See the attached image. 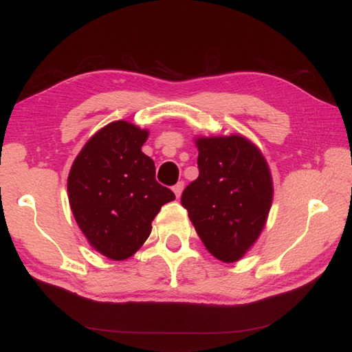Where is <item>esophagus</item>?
I'll return each instance as SVG.
<instances>
[{
  "label": "esophagus",
  "mask_w": 352,
  "mask_h": 352,
  "mask_svg": "<svg viewBox=\"0 0 352 352\" xmlns=\"http://www.w3.org/2000/svg\"><path fill=\"white\" fill-rule=\"evenodd\" d=\"M182 190H184V182H177L175 186H173V192L175 195L179 198L180 195H182Z\"/></svg>",
  "instance_id": "obj_1"
}]
</instances>
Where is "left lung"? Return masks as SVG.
Listing matches in <instances>:
<instances>
[{
    "instance_id": "left-lung-1",
    "label": "left lung",
    "mask_w": 352,
    "mask_h": 352,
    "mask_svg": "<svg viewBox=\"0 0 352 352\" xmlns=\"http://www.w3.org/2000/svg\"><path fill=\"white\" fill-rule=\"evenodd\" d=\"M199 175L185 188L182 206L210 254L235 263L265 226L273 179L260 148L242 135L197 136Z\"/></svg>"
}]
</instances>
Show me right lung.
I'll return each mask as SVG.
<instances>
[{
  "label": "right lung",
  "mask_w": 352,
  "mask_h": 352,
  "mask_svg": "<svg viewBox=\"0 0 352 352\" xmlns=\"http://www.w3.org/2000/svg\"><path fill=\"white\" fill-rule=\"evenodd\" d=\"M148 135L126 120L109 123L83 145L67 177L74 220L91 247L110 260L132 257L160 208L175 199L141 150Z\"/></svg>",
  "instance_id": "1"
}]
</instances>
